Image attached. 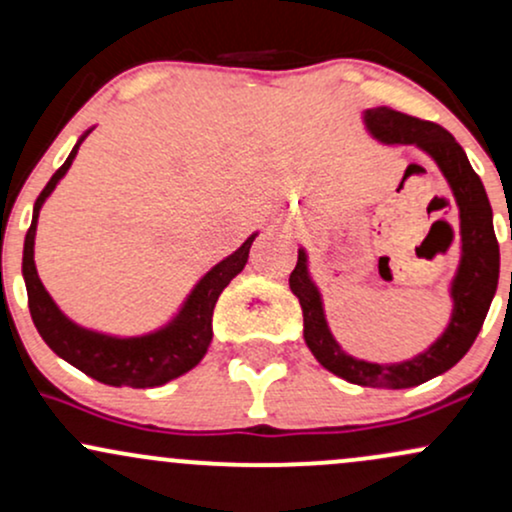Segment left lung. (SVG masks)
I'll return each instance as SVG.
<instances>
[{
  "instance_id": "1",
  "label": "left lung",
  "mask_w": 512,
  "mask_h": 512,
  "mask_svg": "<svg viewBox=\"0 0 512 512\" xmlns=\"http://www.w3.org/2000/svg\"><path fill=\"white\" fill-rule=\"evenodd\" d=\"M366 127L375 139L385 144H414L424 149L450 182V190L460 207V236L462 260L452 281V317L448 330L431 349L404 363H368L344 354L342 346L334 342L327 327L325 310L317 286L308 276L305 252L298 250V262L289 276L293 296L303 310V337L313 356L330 373L363 387H414L436 378L455 366L474 344L484 325L493 293L498 286L501 252L493 233V211L486 197L481 178L469 166L464 149L455 137L436 122L419 120L392 108L366 110Z\"/></svg>"
}]
</instances>
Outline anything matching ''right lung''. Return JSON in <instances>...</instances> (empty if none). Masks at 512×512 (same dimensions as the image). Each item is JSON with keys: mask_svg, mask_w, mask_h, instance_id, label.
Masks as SVG:
<instances>
[{"mask_svg": "<svg viewBox=\"0 0 512 512\" xmlns=\"http://www.w3.org/2000/svg\"><path fill=\"white\" fill-rule=\"evenodd\" d=\"M86 134L79 139V144L74 146L67 161L57 168V173L45 185V190L35 199L33 221L26 233V243H23V279H26L28 291V310H31L35 330L40 332L45 344L57 356L72 363L81 373L91 375L98 383L113 387L166 385L168 380L180 378L182 373L195 368L204 354H207L211 344V317H214L216 301H219L221 291L231 284L233 276L243 272L255 236H250L233 255H228L211 272L204 274V279L199 281L195 291L190 293V298L182 305L178 317L163 327V330L144 334V337L117 339L74 325L72 320H67L60 313L50 293L45 291L43 281L38 279L33 262V243L40 207H43V202L55 190L57 182L72 166L76 151H79Z\"/></svg>", "mask_w": 512, "mask_h": 512, "instance_id": "right-lung-1", "label": "right lung"}]
</instances>
